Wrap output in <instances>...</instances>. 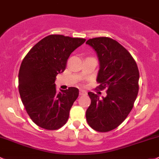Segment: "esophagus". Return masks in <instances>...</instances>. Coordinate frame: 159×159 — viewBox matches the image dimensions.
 Masks as SVG:
<instances>
[{
	"mask_svg": "<svg viewBox=\"0 0 159 159\" xmlns=\"http://www.w3.org/2000/svg\"><path fill=\"white\" fill-rule=\"evenodd\" d=\"M80 96H86V95H87V93H86L85 90H83V89H80Z\"/></svg>",
	"mask_w": 159,
	"mask_h": 159,
	"instance_id": "1",
	"label": "esophagus"
}]
</instances>
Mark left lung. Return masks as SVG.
Instances as JSON below:
<instances>
[{"label":"left lung","instance_id":"obj_1","mask_svg":"<svg viewBox=\"0 0 159 159\" xmlns=\"http://www.w3.org/2000/svg\"><path fill=\"white\" fill-rule=\"evenodd\" d=\"M97 53L99 70L96 81L106 96L99 98L89 92L91 104L86 112L92 129L106 132L119 126L128 116L139 93V72L136 63L125 47L109 37L86 41Z\"/></svg>","mask_w":159,"mask_h":159}]
</instances>
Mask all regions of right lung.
Returning <instances> with one entry per match:
<instances>
[{
	"mask_svg": "<svg viewBox=\"0 0 159 159\" xmlns=\"http://www.w3.org/2000/svg\"><path fill=\"white\" fill-rule=\"evenodd\" d=\"M86 40L49 35L30 49L18 74L20 96L27 114L41 128L55 130L67 122L79 89L70 87L57 93L55 80L63 73L70 54Z\"/></svg>",
	"mask_w": 159,
	"mask_h": 159,
	"instance_id": "right-lung-1",
	"label": "right lung"
}]
</instances>
